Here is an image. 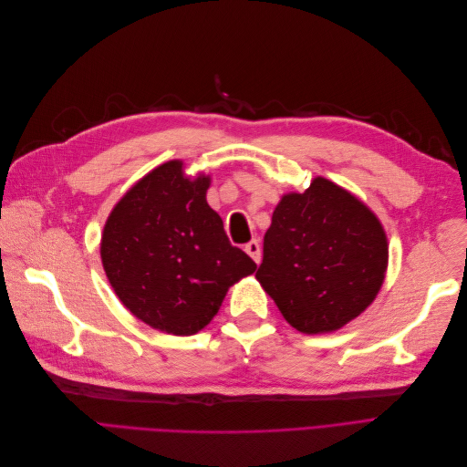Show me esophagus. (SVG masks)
I'll return each mask as SVG.
<instances>
[{
    "label": "esophagus",
    "instance_id": "esophagus-1",
    "mask_svg": "<svg viewBox=\"0 0 467 467\" xmlns=\"http://www.w3.org/2000/svg\"><path fill=\"white\" fill-rule=\"evenodd\" d=\"M245 253H247V255L253 259V261H255L257 265L261 263V245H259V242H257V239H251V242L249 244H245Z\"/></svg>",
    "mask_w": 467,
    "mask_h": 467
}]
</instances>
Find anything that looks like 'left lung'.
I'll list each match as a JSON object with an SVG mask.
<instances>
[{
	"mask_svg": "<svg viewBox=\"0 0 467 467\" xmlns=\"http://www.w3.org/2000/svg\"><path fill=\"white\" fill-rule=\"evenodd\" d=\"M388 259L374 212L316 177L304 192L282 194L255 276L296 331L319 335L345 327L376 300Z\"/></svg>",
	"mask_w": 467,
	"mask_h": 467,
	"instance_id": "1",
	"label": "left lung"
}]
</instances>
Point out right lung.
Returning a JSON list of instances; mask_svg holds the SVG:
<instances>
[{"mask_svg":"<svg viewBox=\"0 0 467 467\" xmlns=\"http://www.w3.org/2000/svg\"><path fill=\"white\" fill-rule=\"evenodd\" d=\"M210 175H187L185 163L158 165L110 210L101 261L129 312L167 335L204 329L235 282L257 265L230 244L218 212L206 202Z\"/></svg>","mask_w":467,"mask_h":467,"instance_id":"right-lung-1","label":"right lung"}]
</instances>
